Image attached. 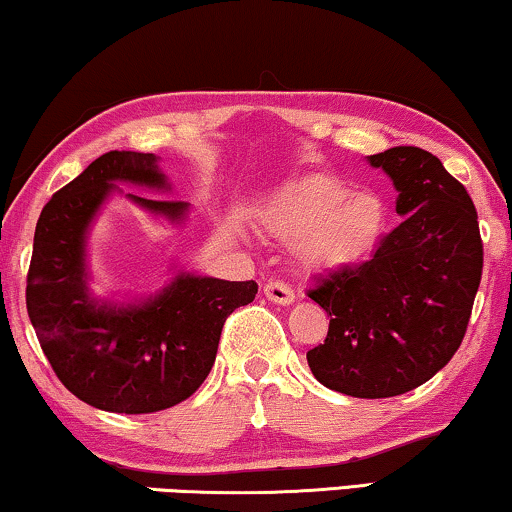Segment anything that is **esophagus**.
<instances>
[{
	"mask_svg": "<svg viewBox=\"0 0 512 512\" xmlns=\"http://www.w3.org/2000/svg\"><path fill=\"white\" fill-rule=\"evenodd\" d=\"M264 296H266V299H269L271 303H278V305L294 303L292 287L285 285V282H269V285L264 287Z\"/></svg>",
	"mask_w": 512,
	"mask_h": 512,
	"instance_id": "obj_1",
	"label": "esophagus"
}]
</instances>
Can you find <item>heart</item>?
I'll return each instance as SVG.
<instances>
[{
    "label": "heart",
    "instance_id": "obj_1",
    "mask_svg": "<svg viewBox=\"0 0 512 512\" xmlns=\"http://www.w3.org/2000/svg\"><path fill=\"white\" fill-rule=\"evenodd\" d=\"M386 202L331 177H312L278 193L264 211L276 239L296 243L308 271H338L368 255L386 227Z\"/></svg>",
    "mask_w": 512,
    "mask_h": 512
}]
</instances>
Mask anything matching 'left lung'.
I'll return each mask as SVG.
<instances>
[{
	"instance_id": "1",
	"label": "left lung",
	"mask_w": 512,
	"mask_h": 512,
	"mask_svg": "<svg viewBox=\"0 0 512 512\" xmlns=\"http://www.w3.org/2000/svg\"><path fill=\"white\" fill-rule=\"evenodd\" d=\"M368 163L393 181L402 223L368 262L345 266L308 292L331 317L308 365L331 391L377 400L425 384L462 345L483 241L467 188L430 151L393 147Z\"/></svg>"
}]
</instances>
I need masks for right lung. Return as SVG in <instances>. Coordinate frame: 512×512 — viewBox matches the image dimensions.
Masks as SVG:
<instances>
[{
    "instance_id": "right-lung-1",
    "label": "right lung",
    "mask_w": 512,
    "mask_h": 512,
    "mask_svg": "<svg viewBox=\"0 0 512 512\" xmlns=\"http://www.w3.org/2000/svg\"><path fill=\"white\" fill-rule=\"evenodd\" d=\"M158 156L108 151L45 204L27 276V312L52 370L68 391L114 414H151L190 398L216 361L220 331L257 282L177 269L156 294L101 299L91 289L89 232L117 183L167 193ZM154 218L181 225L190 204L126 195Z\"/></svg>"
}]
</instances>
